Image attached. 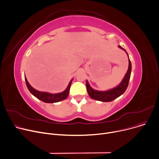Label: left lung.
<instances>
[{"label":"left lung","mask_w":159,"mask_h":159,"mask_svg":"<svg viewBox=\"0 0 159 159\" xmlns=\"http://www.w3.org/2000/svg\"><path fill=\"white\" fill-rule=\"evenodd\" d=\"M118 47L120 49L125 51L128 57L127 52L124 48H123L120 45H119ZM128 62H129L128 69L125 74V77L123 78V80L121 81V82L119 84V85L113 89H111L110 90H107L105 91L96 90L90 87V84L89 83V81L87 80L86 86H87V92L89 96L93 99L98 100L99 101L110 102L116 99V98L122 95L125 92V90H126L128 86L130 75H131V72H132V63L129 60V57H128Z\"/></svg>","instance_id":"obj_1"}]
</instances>
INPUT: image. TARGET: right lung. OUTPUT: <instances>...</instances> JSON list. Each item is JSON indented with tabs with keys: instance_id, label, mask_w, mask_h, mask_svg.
Listing matches in <instances>:
<instances>
[{
	"instance_id": "add662e5",
	"label": "right lung",
	"mask_w": 159,
	"mask_h": 159,
	"mask_svg": "<svg viewBox=\"0 0 159 159\" xmlns=\"http://www.w3.org/2000/svg\"><path fill=\"white\" fill-rule=\"evenodd\" d=\"M72 80L73 79H72L70 80L67 87L63 92H60V93H57V94H51V93L46 92H40V91H39V90L34 89L33 87H32L31 86L29 82L27 81L26 77H25V80L27 87L31 94L34 96H35L36 98H38L39 99L42 101L44 102H48V103L57 102L63 101V100L66 99L68 97L69 94L70 87L71 85Z\"/></svg>"
}]
</instances>
